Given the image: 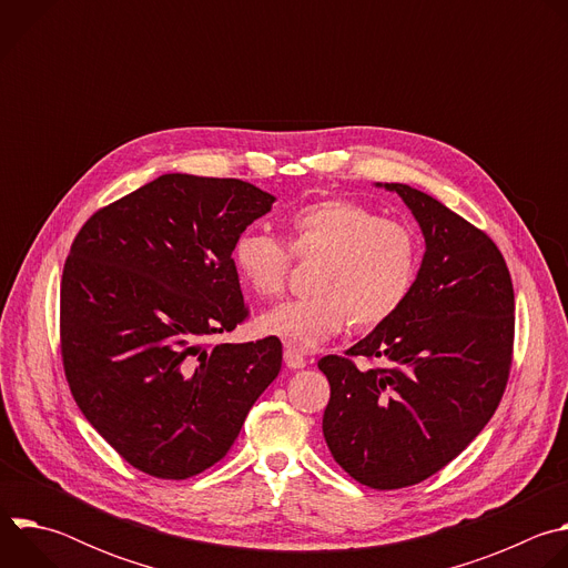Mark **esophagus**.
<instances>
[{"mask_svg": "<svg viewBox=\"0 0 568 568\" xmlns=\"http://www.w3.org/2000/svg\"><path fill=\"white\" fill-rule=\"evenodd\" d=\"M283 359H285V366L287 368H292V371H296V368H305V357H303V353H301V348H296V346H292V344H287L285 346V351H283Z\"/></svg>", "mask_w": 568, "mask_h": 568, "instance_id": "esophagus-1", "label": "esophagus"}]
</instances>
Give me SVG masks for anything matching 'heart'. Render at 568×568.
<instances>
[{
    "label": "heart",
    "instance_id": "heart-1",
    "mask_svg": "<svg viewBox=\"0 0 568 568\" xmlns=\"http://www.w3.org/2000/svg\"><path fill=\"white\" fill-rule=\"evenodd\" d=\"M296 258H321L312 287L316 294L283 301L258 314L263 335L298 348H314L344 331L373 328L388 321L414 292L420 270L416 233L379 217L351 200H318L294 209L283 222ZM233 265L258 296L283 292L290 252L263 231H242L231 250Z\"/></svg>",
    "mask_w": 568,
    "mask_h": 568
}]
</instances>
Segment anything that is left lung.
Masks as SVG:
<instances>
[{
    "mask_svg": "<svg viewBox=\"0 0 568 568\" xmlns=\"http://www.w3.org/2000/svg\"><path fill=\"white\" fill-rule=\"evenodd\" d=\"M397 193L416 217L425 254L412 296L346 355L382 356L359 372L328 355L323 438L362 485L397 490L454 460L488 425L504 395L515 335L513 281L495 242L432 195Z\"/></svg>",
    "mask_w": 568,
    "mask_h": 568,
    "instance_id": "left-lung-1",
    "label": "left lung"
}]
</instances>
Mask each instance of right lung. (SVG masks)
<instances>
[{"label": "right lung", "mask_w": 568, "mask_h": 568, "mask_svg": "<svg viewBox=\"0 0 568 568\" xmlns=\"http://www.w3.org/2000/svg\"><path fill=\"white\" fill-rule=\"evenodd\" d=\"M274 195L169 173L94 213L62 272L60 339L73 399L136 469L189 478L217 463L276 379V337L206 346L247 316L235 237Z\"/></svg>", "instance_id": "add662e5"}]
</instances>
